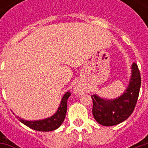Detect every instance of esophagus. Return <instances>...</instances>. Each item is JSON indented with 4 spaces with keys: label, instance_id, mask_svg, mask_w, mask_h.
Masks as SVG:
<instances>
[{
    "label": "esophagus",
    "instance_id": "obj_1",
    "mask_svg": "<svg viewBox=\"0 0 148 148\" xmlns=\"http://www.w3.org/2000/svg\"><path fill=\"white\" fill-rule=\"evenodd\" d=\"M81 91H82V88H81V87L76 86L74 88V92H75V93H79Z\"/></svg>",
    "mask_w": 148,
    "mask_h": 148
}]
</instances>
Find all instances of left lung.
I'll return each instance as SVG.
<instances>
[{
	"mask_svg": "<svg viewBox=\"0 0 148 148\" xmlns=\"http://www.w3.org/2000/svg\"><path fill=\"white\" fill-rule=\"evenodd\" d=\"M141 86V77L136 63L132 65V75L124 93L115 99L108 100L92 95L93 115L97 122L104 126H113L129 117L136 105Z\"/></svg>",
	"mask_w": 148,
	"mask_h": 148,
	"instance_id": "obj_1",
	"label": "left lung"
}]
</instances>
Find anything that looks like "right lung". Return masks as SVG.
I'll return each mask as SVG.
<instances>
[{"instance_id":"1","label":"right lung","mask_w":148,"mask_h":148,"mask_svg":"<svg viewBox=\"0 0 148 148\" xmlns=\"http://www.w3.org/2000/svg\"><path fill=\"white\" fill-rule=\"evenodd\" d=\"M71 94L70 91L65 93L62 98L58 110L51 117L46 118L44 120H39V121H28L21 119V117L16 116L18 118V120L21 121V123H23L26 126L32 128L34 130L39 131V132H51V131L55 130L60 127V125L64 121L66 109H67V100L69 97L71 96Z\"/></svg>"}]
</instances>
